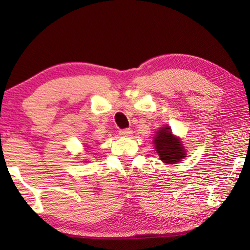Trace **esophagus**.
<instances>
[{
    "instance_id": "1",
    "label": "esophagus",
    "mask_w": 250,
    "mask_h": 250,
    "mask_svg": "<svg viewBox=\"0 0 250 250\" xmlns=\"http://www.w3.org/2000/svg\"><path fill=\"white\" fill-rule=\"evenodd\" d=\"M119 133H120V135H124V137H130L131 134H132V130L131 129H122V130H120L119 131Z\"/></svg>"
}]
</instances>
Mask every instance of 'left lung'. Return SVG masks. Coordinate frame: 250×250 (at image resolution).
<instances>
[{"instance_id":"left-lung-1","label":"left lung","mask_w":250,"mask_h":250,"mask_svg":"<svg viewBox=\"0 0 250 250\" xmlns=\"http://www.w3.org/2000/svg\"><path fill=\"white\" fill-rule=\"evenodd\" d=\"M154 145L160 159L164 163H176L184 158L185 151L179 138H175L171 132L170 126H163L154 137Z\"/></svg>"}]
</instances>
